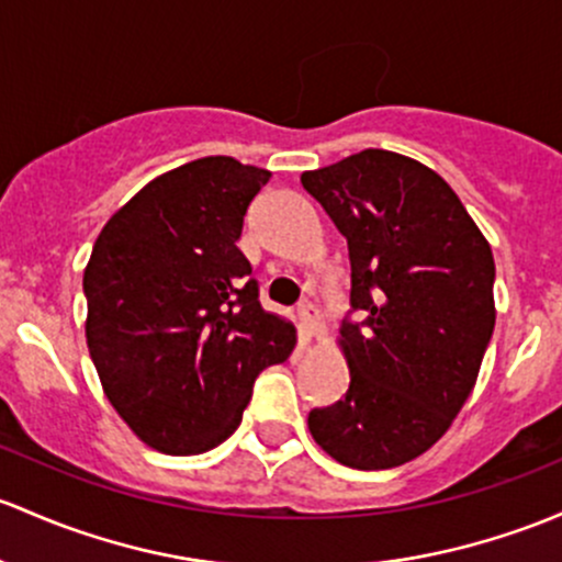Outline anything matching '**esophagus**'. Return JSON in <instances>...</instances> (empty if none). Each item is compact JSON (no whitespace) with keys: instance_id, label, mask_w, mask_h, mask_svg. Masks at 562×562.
Here are the masks:
<instances>
[{"instance_id":"esophagus-1","label":"esophagus","mask_w":562,"mask_h":562,"mask_svg":"<svg viewBox=\"0 0 562 562\" xmlns=\"http://www.w3.org/2000/svg\"><path fill=\"white\" fill-rule=\"evenodd\" d=\"M299 321H301V326H304L306 336L321 334V328H323L321 312H317V306L312 304V301H301V304H299Z\"/></svg>"}]
</instances>
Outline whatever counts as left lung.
<instances>
[{
  "mask_svg": "<svg viewBox=\"0 0 562 562\" xmlns=\"http://www.w3.org/2000/svg\"><path fill=\"white\" fill-rule=\"evenodd\" d=\"M347 239L352 310L339 347L345 398L310 412V434L360 471L409 463L447 434L474 390L495 328V261L458 193L425 164L360 150L301 175Z\"/></svg>",
  "mask_w": 562,
  "mask_h": 562,
  "instance_id": "obj_1",
  "label": "left lung"
}]
</instances>
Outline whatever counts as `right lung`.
<instances>
[{
    "label": "right lung",
    "mask_w": 562,
    "mask_h": 562,
    "mask_svg": "<svg viewBox=\"0 0 562 562\" xmlns=\"http://www.w3.org/2000/svg\"><path fill=\"white\" fill-rule=\"evenodd\" d=\"M269 177L228 156L182 164L97 236L82 274L88 352L110 404L153 450L199 454L226 441L256 376L296 347L236 247Z\"/></svg>",
    "instance_id": "right-lung-1"
}]
</instances>
